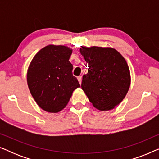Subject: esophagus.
<instances>
[{
  "label": "esophagus",
  "instance_id": "34e87169",
  "mask_svg": "<svg viewBox=\"0 0 159 159\" xmlns=\"http://www.w3.org/2000/svg\"><path fill=\"white\" fill-rule=\"evenodd\" d=\"M77 80H78V81H79L80 84H81V83H82V77H81V76H80V77H77Z\"/></svg>",
  "mask_w": 159,
  "mask_h": 159
}]
</instances>
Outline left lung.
<instances>
[{
    "label": "left lung",
    "instance_id": "8db88e82",
    "mask_svg": "<svg viewBox=\"0 0 159 159\" xmlns=\"http://www.w3.org/2000/svg\"><path fill=\"white\" fill-rule=\"evenodd\" d=\"M80 51L89 66L82 77V90L97 109H113L129 89L131 77L127 61L113 48L81 46Z\"/></svg>",
    "mask_w": 159,
    "mask_h": 159
}]
</instances>
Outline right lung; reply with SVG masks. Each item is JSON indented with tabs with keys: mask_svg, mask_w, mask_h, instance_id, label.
Returning a JSON list of instances; mask_svg holds the SVG:
<instances>
[{
	"mask_svg": "<svg viewBox=\"0 0 159 159\" xmlns=\"http://www.w3.org/2000/svg\"><path fill=\"white\" fill-rule=\"evenodd\" d=\"M72 49L65 45H48L39 51L28 67L29 90L37 104L49 113L64 109L73 91L80 88L69 61Z\"/></svg>",
	"mask_w": 159,
	"mask_h": 159,
	"instance_id": "1",
	"label": "right lung"
}]
</instances>
